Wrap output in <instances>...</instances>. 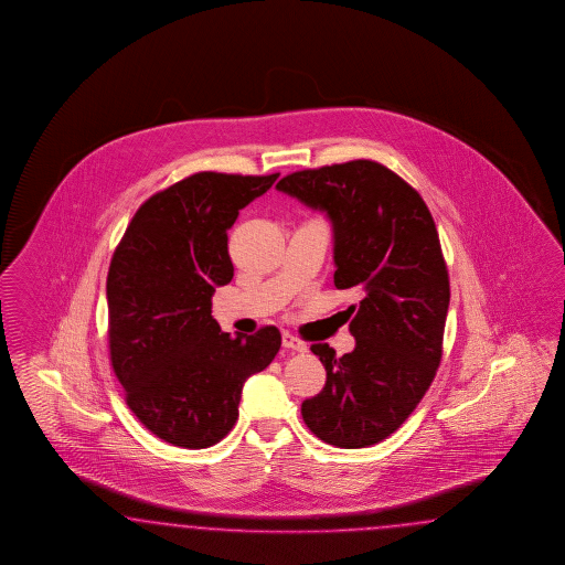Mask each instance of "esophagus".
Masks as SVG:
<instances>
[{
  "instance_id": "34e87169",
  "label": "esophagus",
  "mask_w": 565,
  "mask_h": 565,
  "mask_svg": "<svg viewBox=\"0 0 565 565\" xmlns=\"http://www.w3.org/2000/svg\"><path fill=\"white\" fill-rule=\"evenodd\" d=\"M281 343H284V348L294 350V352H307L308 350L307 343L302 342L300 338L291 335V333H284V335H281Z\"/></svg>"
}]
</instances>
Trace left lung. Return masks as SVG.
<instances>
[{
	"mask_svg": "<svg viewBox=\"0 0 565 565\" xmlns=\"http://www.w3.org/2000/svg\"><path fill=\"white\" fill-rule=\"evenodd\" d=\"M277 190L326 213L333 284L362 296L348 308L350 354L310 345L327 381L302 402V418L326 444H379L418 406L441 362L449 277L433 215L411 184L369 159L296 171Z\"/></svg>",
	"mask_w": 565,
	"mask_h": 565,
	"instance_id": "obj_1",
	"label": "left lung"
}]
</instances>
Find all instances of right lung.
Segmentation results:
<instances>
[{"label": "right lung", "mask_w": 565, "mask_h": 565, "mask_svg": "<svg viewBox=\"0 0 565 565\" xmlns=\"http://www.w3.org/2000/svg\"><path fill=\"white\" fill-rule=\"evenodd\" d=\"M279 173L201 171L142 203L107 274L109 354L128 408L159 439L203 449L238 420L244 381L267 369L281 335L223 333L211 317L234 277L227 230Z\"/></svg>", "instance_id": "add662e5"}]
</instances>
